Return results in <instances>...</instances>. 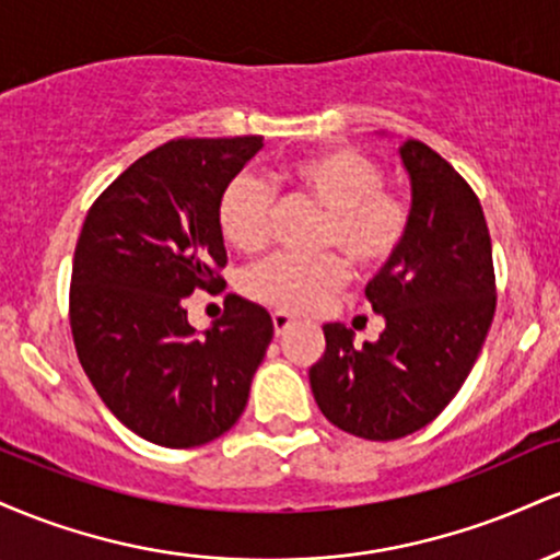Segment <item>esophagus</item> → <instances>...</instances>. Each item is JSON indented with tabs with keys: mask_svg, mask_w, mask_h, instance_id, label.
I'll return each mask as SVG.
<instances>
[{
	"mask_svg": "<svg viewBox=\"0 0 560 560\" xmlns=\"http://www.w3.org/2000/svg\"><path fill=\"white\" fill-rule=\"evenodd\" d=\"M273 331L276 337H284V334L294 326V318L287 316V313H273Z\"/></svg>",
	"mask_w": 560,
	"mask_h": 560,
	"instance_id": "esophagus-1",
	"label": "esophagus"
}]
</instances>
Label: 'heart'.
Instances as JSON below:
<instances>
[{
  "instance_id": "heart-1",
  "label": "heart",
  "mask_w": 560,
  "mask_h": 560,
  "mask_svg": "<svg viewBox=\"0 0 560 560\" xmlns=\"http://www.w3.org/2000/svg\"><path fill=\"white\" fill-rule=\"evenodd\" d=\"M287 182L324 210L316 234L318 249L336 255L300 260L273 255L244 273V292L279 313H313L345 287L347 266L374 273L395 258L410 226L402 195L384 186V168L352 147H331L294 160ZM276 195L262 178L240 173L218 199L223 240L242 253L260 249L268 240Z\"/></svg>"
}]
</instances>
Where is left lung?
<instances>
[{"instance_id":"8db88e82","label":"left lung","mask_w":560,"mask_h":560,"mask_svg":"<svg viewBox=\"0 0 560 560\" xmlns=\"http://www.w3.org/2000/svg\"><path fill=\"white\" fill-rule=\"evenodd\" d=\"M413 205L402 247L365 287L384 331L352 345L326 324L311 369L320 413L347 434L389 442L432 423L464 387L494 316L492 242L479 197L445 158L402 141Z\"/></svg>"}]
</instances>
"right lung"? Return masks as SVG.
Instances as JSON below:
<instances>
[{"label":"right lung","mask_w":560,"mask_h":560,"mask_svg":"<svg viewBox=\"0 0 560 560\" xmlns=\"http://www.w3.org/2000/svg\"><path fill=\"white\" fill-rule=\"evenodd\" d=\"M262 137L171 139L94 199L70 276V331L96 395L163 447L213 442L240 421L273 339L266 307L226 294L205 334L184 298L226 287L218 199Z\"/></svg>","instance_id":"1"}]
</instances>
